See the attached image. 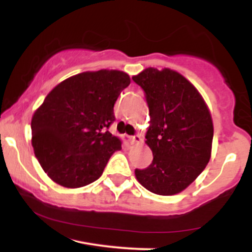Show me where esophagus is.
<instances>
[{
  "mask_svg": "<svg viewBox=\"0 0 252 252\" xmlns=\"http://www.w3.org/2000/svg\"><path fill=\"white\" fill-rule=\"evenodd\" d=\"M130 142H131L132 144H140L141 142H142V136H141L140 134L131 136V137H130Z\"/></svg>",
  "mask_w": 252,
  "mask_h": 252,
  "instance_id": "esophagus-1",
  "label": "esophagus"
}]
</instances>
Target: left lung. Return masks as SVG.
<instances>
[{"instance_id": "8db88e82", "label": "left lung", "mask_w": 252, "mask_h": 252, "mask_svg": "<svg viewBox=\"0 0 252 252\" xmlns=\"http://www.w3.org/2000/svg\"><path fill=\"white\" fill-rule=\"evenodd\" d=\"M132 80L146 92L150 115L146 143L154 156L146 169H135L136 179L155 194H178L211 158L213 123L209 106L189 80L170 68L148 67Z\"/></svg>"}]
</instances>
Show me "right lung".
<instances>
[{
  "instance_id": "obj_1",
  "label": "right lung",
  "mask_w": 252,
  "mask_h": 252,
  "mask_svg": "<svg viewBox=\"0 0 252 252\" xmlns=\"http://www.w3.org/2000/svg\"><path fill=\"white\" fill-rule=\"evenodd\" d=\"M130 84L123 71H88L59 83L32 117V146L40 166L60 186L96 181L122 141L108 129L114 105Z\"/></svg>"
}]
</instances>
